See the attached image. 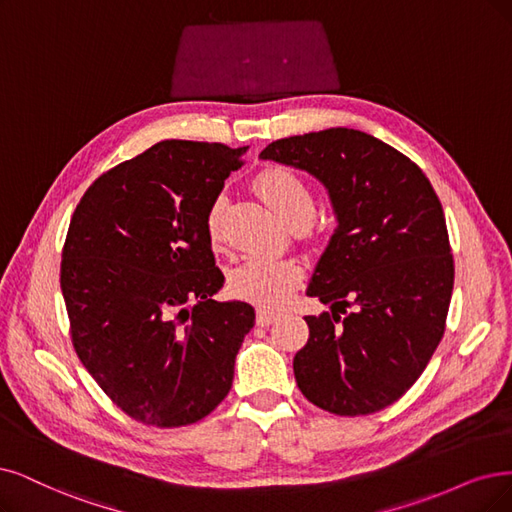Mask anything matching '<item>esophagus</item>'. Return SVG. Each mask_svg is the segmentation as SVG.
<instances>
[{
    "label": "esophagus",
    "instance_id": "34e87169",
    "mask_svg": "<svg viewBox=\"0 0 512 512\" xmlns=\"http://www.w3.org/2000/svg\"><path fill=\"white\" fill-rule=\"evenodd\" d=\"M276 318H278V314H276V312L263 310V308H259V310H257V325H259V327H270Z\"/></svg>",
    "mask_w": 512,
    "mask_h": 512
}]
</instances>
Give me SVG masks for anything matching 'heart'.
Listing matches in <instances>:
<instances>
[{
    "label": "heart",
    "mask_w": 512,
    "mask_h": 512,
    "mask_svg": "<svg viewBox=\"0 0 512 512\" xmlns=\"http://www.w3.org/2000/svg\"><path fill=\"white\" fill-rule=\"evenodd\" d=\"M253 187L274 213L291 227H306L314 217V196L306 179L287 166H268L255 177ZM227 198L217 194L206 208L204 232L208 244L219 249L223 242ZM304 280L297 259L253 255L227 274V289L242 301L259 308H280Z\"/></svg>",
    "instance_id": "1"
}]
</instances>
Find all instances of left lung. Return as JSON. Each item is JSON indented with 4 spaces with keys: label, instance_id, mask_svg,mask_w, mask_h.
Here are the masks:
<instances>
[{
    "label": "left lung",
    "instance_id": "obj_1",
    "mask_svg": "<svg viewBox=\"0 0 512 512\" xmlns=\"http://www.w3.org/2000/svg\"><path fill=\"white\" fill-rule=\"evenodd\" d=\"M261 158L308 170L337 217L308 287L331 314L306 316L295 382L329 413L380 411L415 384L445 333L453 255L441 200L418 164L354 128L278 139Z\"/></svg>",
    "mask_w": 512,
    "mask_h": 512
}]
</instances>
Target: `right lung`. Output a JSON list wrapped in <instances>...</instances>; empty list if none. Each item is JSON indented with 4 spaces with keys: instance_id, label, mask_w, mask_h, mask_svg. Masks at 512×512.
<instances>
[{
    "instance_id": "obj_1",
    "label": "right lung",
    "mask_w": 512,
    "mask_h": 512,
    "mask_svg": "<svg viewBox=\"0 0 512 512\" xmlns=\"http://www.w3.org/2000/svg\"><path fill=\"white\" fill-rule=\"evenodd\" d=\"M246 147L162 141L113 166L75 206L61 291L82 365L132 420L177 428L232 388L255 310L215 301L204 215Z\"/></svg>"
}]
</instances>
